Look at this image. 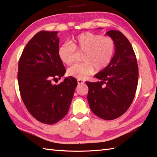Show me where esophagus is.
I'll return each mask as SVG.
<instances>
[{
    "instance_id": "34e87169",
    "label": "esophagus",
    "mask_w": 157,
    "mask_h": 157,
    "mask_svg": "<svg viewBox=\"0 0 157 157\" xmlns=\"http://www.w3.org/2000/svg\"><path fill=\"white\" fill-rule=\"evenodd\" d=\"M78 83L79 84H84V81L82 80V79H78Z\"/></svg>"
}]
</instances>
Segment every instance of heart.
Masks as SVG:
<instances>
[{"mask_svg": "<svg viewBox=\"0 0 157 157\" xmlns=\"http://www.w3.org/2000/svg\"><path fill=\"white\" fill-rule=\"evenodd\" d=\"M116 44L111 36L92 33H84L64 43L58 49L61 61L67 66L75 62L77 52H84L83 62L75 64L67 71L68 75L83 79L97 71H101L109 64L115 53Z\"/></svg>", "mask_w": 157, "mask_h": 157, "instance_id": "heart-1", "label": "heart"}]
</instances>
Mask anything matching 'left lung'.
<instances>
[{"mask_svg": "<svg viewBox=\"0 0 157 157\" xmlns=\"http://www.w3.org/2000/svg\"><path fill=\"white\" fill-rule=\"evenodd\" d=\"M106 34L115 41V54L108 66L95 75L101 81L86 83L92 112L110 121L123 115L131 105L137 89L139 67L127 37L117 30H109Z\"/></svg>", "mask_w": 157, "mask_h": 157, "instance_id": "left-lung-1", "label": "left lung"}]
</instances>
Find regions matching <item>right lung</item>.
<instances>
[{"mask_svg": "<svg viewBox=\"0 0 157 157\" xmlns=\"http://www.w3.org/2000/svg\"><path fill=\"white\" fill-rule=\"evenodd\" d=\"M57 31H41L23 49L18 62V82L21 98L29 112L42 123L52 124L67 114L78 85L73 77L59 84L66 69L58 55Z\"/></svg>", "mask_w": 157, "mask_h": 157, "instance_id": "obj_1", "label": "right lung"}]
</instances>
